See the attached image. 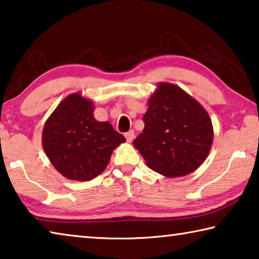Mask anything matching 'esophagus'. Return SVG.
<instances>
[{
	"instance_id": "1",
	"label": "esophagus",
	"mask_w": 259,
	"mask_h": 259,
	"mask_svg": "<svg viewBox=\"0 0 259 259\" xmlns=\"http://www.w3.org/2000/svg\"><path fill=\"white\" fill-rule=\"evenodd\" d=\"M124 136H125V139L128 140L129 143H131L134 140V138H135V131L134 130H130V131H128V133H125Z\"/></svg>"
}]
</instances>
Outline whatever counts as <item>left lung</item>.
<instances>
[{
    "label": "left lung",
    "instance_id": "obj_1",
    "mask_svg": "<svg viewBox=\"0 0 259 259\" xmlns=\"http://www.w3.org/2000/svg\"><path fill=\"white\" fill-rule=\"evenodd\" d=\"M143 121L145 126L134 146L154 171L170 178L185 176L207 159L213 139L211 119L179 87L160 83Z\"/></svg>",
    "mask_w": 259,
    "mask_h": 259
}]
</instances>
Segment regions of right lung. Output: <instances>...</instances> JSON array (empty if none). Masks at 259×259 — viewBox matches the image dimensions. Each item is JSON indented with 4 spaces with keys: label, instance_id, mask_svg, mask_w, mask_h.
Masks as SVG:
<instances>
[{
    "label": "right lung",
    "instance_id": "right-lung-1",
    "mask_svg": "<svg viewBox=\"0 0 259 259\" xmlns=\"http://www.w3.org/2000/svg\"><path fill=\"white\" fill-rule=\"evenodd\" d=\"M94 103L69 95L47 120L42 144L55 168L72 181H91L106 168L112 152L125 138L108 122L94 117Z\"/></svg>",
    "mask_w": 259,
    "mask_h": 259
}]
</instances>
